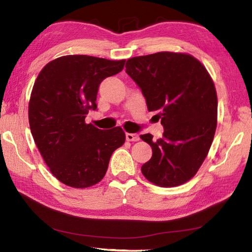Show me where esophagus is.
Instances as JSON below:
<instances>
[{
  "label": "esophagus",
  "instance_id": "obj_1",
  "mask_svg": "<svg viewBox=\"0 0 252 252\" xmlns=\"http://www.w3.org/2000/svg\"><path fill=\"white\" fill-rule=\"evenodd\" d=\"M126 138L127 141H139L140 136L138 133H126Z\"/></svg>",
  "mask_w": 252,
  "mask_h": 252
}]
</instances>
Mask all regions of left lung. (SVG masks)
Segmentation results:
<instances>
[{
	"label": "left lung",
	"mask_w": 252,
	"mask_h": 252,
	"mask_svg": "<svg viewBox=\"0 0 252 252\" xmlns=\"http://www.w3.org/2000/svg\"><path fill=\"white\" fill-rule=\"evenodd\" d=\"M126 72L141 89L149 111H160L163 136L150 144L152 157L141 171L159 187L189 181L211 147L218 101L215 84L201 63L189 54L158 52L129 59Z\"/></svg>",
	"instance_id": "left-lung-1"
}]
</instances>
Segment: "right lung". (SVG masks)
I'll list each match as a JSON object with an SVG mask.
<instances>
[{
  "label": "right lung",
  "instance_id": "obj_1",
  "mask_svg": "<svg viewBox=\"0 0 252 252\" xmlns=\"http://www.w3.org/2000/svg\"><path fill=\"white\" fill-rule=\"evenodd\" d=\"M125 63L65 55L37 75L29 104L30 129L50 171L66 186L82 189L100 182L113 151L126 141L120 126L100 130L84 121L89 110H96L100 83L121 72Z\"/></svg>",
  "mask_w": 252,
  "mask_h": 252
}]
</instances>
